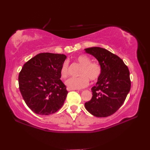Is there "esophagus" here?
Masks as SVG:
<instances>
[{
	"label": "esophagus",
	"instance_id": "obj_1",
	"mask_svg": "<svg viewBox=\"0 0 150 150\" xmlns=\"http://www.w3.org/2000/svg\"><path fill=\"white\" fill-rule=\"evenodd\" d=\"M67 91H72V90H75V89H70V88H67Z\"/></svg>",
	"mask_w": 150,
	"mask_h": 150
}]
</instances>
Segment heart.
I'll use <instances>...</instances> for the list:
<instances>
[{
  "label": "heart",
  "instance_id": "obj_1",
  "mask_svg": "<svg viewBox=\"0 0 150 150\" xmlns=\"http://www.w3.org/2000/svg\"><path fill=\"white\" fill-rule=\"evenodd\" d=\"M76 60L82 65L79 71V77L70 78L65 82L67 87L72 89H80L88 86L89 79L96 81L102 74V67L98 62H91V59L85 54L79 55ZM62 79H66L69 75V65L67 61L63 63L60 70Z\"/></svg>",
  "mask_w": 150,
  "mask_h": 150
}]
</instances>
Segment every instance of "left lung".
Segmentation results:
<instances>
[{
  "label": "left lung",
  "mask_w": 150,
  "mask_h": 150,
  "mask_svg": "<svg viewBox=\"0 0 150 150\" xmlns=\"http://www.w3.org/2000/svg\"><path fill=\"white\" fill-rule=\"evenodd\" d=\"M85 50L102 67L101 76L91 88L93 96L85 103V108L98 117H108L122 106L130 91V71L122 59L106 49L92 47Z\"/></svg>",
  "instance_id": "1"
}]
</instances>
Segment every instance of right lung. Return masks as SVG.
<instances>
[{"label": "right lung", "instance_id": "obj_1", "mask_svg": "<svg viewBox=\"0 0 150 150\" xmlns=\"http://www.w3.org/2000/svg\"><path fill=\"white\" fill-rule=\"evenodd\" d=\"M66 58L63 54L40 53L23 65L18 76L19 89L35 113L49 115L62 107L68 91L60 79V70Z\"/></svg>", "mask_w": 150, "mask_h": 150}]
</instances>
